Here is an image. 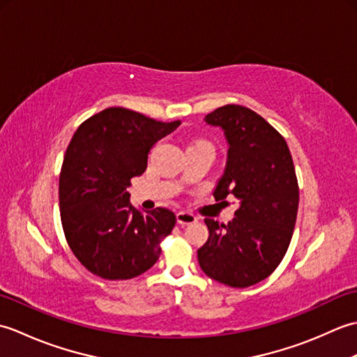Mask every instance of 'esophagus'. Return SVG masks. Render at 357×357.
<instances>
[{"mask_svg":"<svg viewBox=\"0 0 357 357\" xmlns=\"http://www.w3.org/2000/svg\"><path fill=\"white\" fill-rule=\"evenodd\" d=\"M176 221L179 225H190V224L198 222V218L192 213H188V211H179V213H176Z\"/></svg>","mask_w":357,"mask_h":357,"instance_id":"esophagus-1","label":"esophagus"}]
</instances>
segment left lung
I'll list each match as a JSON object with an SVG mask.
<instances>
[{"label":"left lung","instance_id":"1","mask_svg":"<svg viewBox=\"0 0 357 357\" xmlns=\"http://www.w3.org/2000/svg\"><path fill=\"white\" fill-rule=\"evenodd\" d=\"M204 121L221 128L229 146L215 199L233 195L239 207L229 224L204 219L208 239L198 261L208 278L245 288L268 278L290 245L299 206L293 159L280 133L247 107L224 105Z\"/></svg>","mask_w":357,"mask_h":357}]
</instances>
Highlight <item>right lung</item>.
Here are the masks:
<instances>
[{
	"label": "right lung",
	"instance_id": "add662e5",
	"mask_svg": "<svg viewBox=\"0 0 357 357\" xmlns=\"http://www.w3.org/2000/svg\"><path fill=\"white\" fill-rule=\"evenodd\" d=\"M179 124L110 107L75 132L59 174V210L67 244L93 275L132 279L158 261L176 216L133 207L127 187L146 172L151 147Z\"/></svg>",
	"mask_w": 357,
	"mask_h": 357
}]
</instances>
